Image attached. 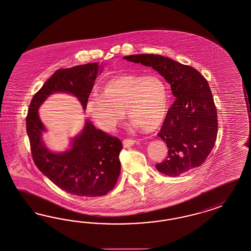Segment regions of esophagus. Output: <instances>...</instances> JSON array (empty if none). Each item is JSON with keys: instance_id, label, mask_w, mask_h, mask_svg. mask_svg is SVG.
Instances as JSON below:
<instances>
[{"instance_id": "1", "label": "esophagus", "mask_w": 251, "mask_h": 251, "mask_svg": "<svg viewBox=\"0 0 251 251\" xmlns=\"http://www.w3.org/2000/svg\"><path fill=\"white\" fill-rule=\"evenodd\" d=\"M135 143H136L135 140H132V139H125V140H123L122 145H123V147H129L133 146Z\"/></svg>"}]
</instances>
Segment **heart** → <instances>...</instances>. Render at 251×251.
Segmentation results:
<instances>
[{"label":"heart","instance_id":"1","mask_svg":"<svg viewBox=\"0 0 251 251\" xmlns=\"http://www.w3.org/2000/svg\"><path fill=\"white\" fill-rule=\"evenodd\" d=\"M85 110L102 130H113L126 112L135 126L154 130L167 118L169 93L163 79L157 76L124 74L105 82L100 95L90 96Z\"/></svg>","mask_w":251,"mask_h":251}]
</instances>
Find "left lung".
<instances>
[{"label":"left lung","instance_id":"8db88e82","mask_svg":"<svg viewBox=\"0 0 251 251\" xmlns=\"http://www.w3.org/2000/svg\"><path fill=\"white\" fill-rule=\"evenodd\" d=\"M123 59L155 69L176 98L157 134L169 150L156 170L176 177L204 163L218 132L216 107L206 78L197 69L162 55L131 54Z\"/></svg>","mask_w":251,"mask_h":251}]
</instances>
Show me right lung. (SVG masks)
<instances>
[{
	"label": "right lung",
	"mask_w": 251,
	"mask_h": 251,
	"mask_svg": "<svg viewBox=\"0 0 251 251\" xmlns=\"http://www.w3.org/2000/svg\"><path fill=\"white\" fill-rule=\"evenodd\" d=\"M103 64L91 63L53 73L35 94L26 119V132L32 157L38 169L62 190L69 194L95 198L114 188L121 173L120 139L95 128L85 120L84 126L62 152L46 147L43 134L47 131L39 116V108L54 94H69L78 99L83 110Z\"/></svg>",
	"instance_id": "add662e5"
}]
</instances>
